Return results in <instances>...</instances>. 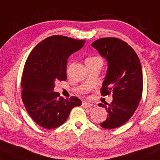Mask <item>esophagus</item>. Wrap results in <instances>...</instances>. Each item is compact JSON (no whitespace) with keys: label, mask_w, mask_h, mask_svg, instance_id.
Returning <instances> with one entry per match:
<instances>
[{"label":"esophagus","mask_w":160,"mask_h":160,"mask_svg":"<svg viewBox=\"0 0 160 160\" xmlns=\"http://www.w3.org/2000/svg\"><path fill=\"white\" fill-rule=\"evenodd\" d=\"M82 107H84V108H90V107H92V103H88V102H86V101H84L83 103H82Z\"/></svg>","instance_id":"1"}]
</instances>
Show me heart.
<instances>
[{"label": "heart", "mask_w": 160, "mask_h": 160, "mask_svg": "<svg viewBox=\"0 0 160 160\" xmlns=\"http://www.w3.org/2000/svg\"><path fill=\"white\" fill-rule=\"evenodd\" d=\"M95 58H98V57H90V58H88L87 59H95Z\"/></svg>", "instance_id": "obj_1"}]
</instances>
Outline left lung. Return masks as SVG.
<instances>
[{
  "mask_svg": "<svg viewBox=\"0 0 160 160\" xmlns=\"http://www.w3.org/2000/svg\"><path fill=\"white\" fill-rule=\"evenodd\" d=\"M92 46L107 61V74L102 84L101 95L112 93L111 103H99L108 116L101 126L114 129L122 126L132 117L142 98L143 78L141 63L134 50L117 38H101Z\"/></svg>",
  "mask_w": 160,
  "mask_h": 160,
  "instance_id": "1",
  "label": "left lung"
}]
</instances>
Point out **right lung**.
<instances>
[{
  "mask_svg": "<svg viewBox=\"0 0 160 160\" xmlns=\"http://www.w3.org/2000/svg\"><path fill=\"white\" fill-rule=\"evenodd\" d=\"M84 40L52 36L38 43L25 62L22 78V98L36 124L46 129L61 126L72 108L80 106L78 98L64 99L53 92L55 82L66 80L69 56L84 45Z\"/></svg>",
  "mask_w": 160,
  "mask_h": 160,
  "instance_id": "1",
  "label": "right lung"
}]
</instances>
